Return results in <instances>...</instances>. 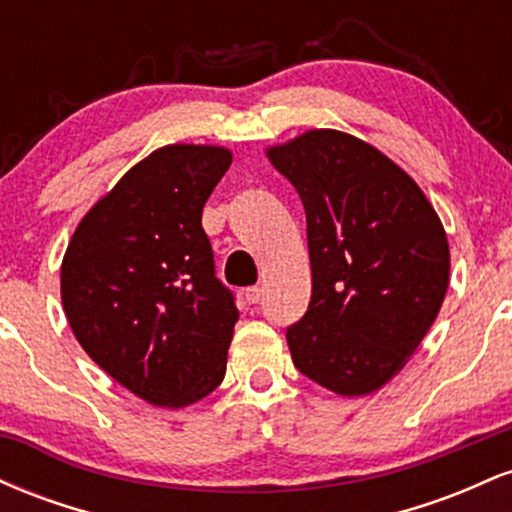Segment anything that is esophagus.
<instances>
[{
    "instance_id": "obj_1",
    "label": "esophagus",
    "mask_w": 512,
    "mask_h": 512,
    "mask_svg": "<svg viewBox=\"0 0 512 512\" xmlns=\"http://www.w3.org/2000/svg\"><path fill=\"white\" fill-rule=\"evenodd\" d=\"M245 301L248 303H260L262 301V289L260 286H250V289H245Z\"/></svg>"
}]
</instances>
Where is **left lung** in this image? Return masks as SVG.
I'll list each match as a JSON object with an SVG mask.
<instances>
[{"label":"left lung","instance_id":"left-lung-1","mask_svg":"<svg viewBox=\"0 0 512 512\" xmlns=\"http://www.w3.org/2000/svg\"><path fill=\"white\" fill-rule=\"evenodd\" d=\"M267 154L308 223L313 296L286 330L293 363L337 395H368L404 368L443 305V223L402 168L351 134L313 129Z\"/></svg>","mask_w":512,"mask_h":512}]
</instances>
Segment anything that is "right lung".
<instances>
[{"label": "right lung", "instance_id": "1", "mask_svg": "<svg viewBox=\"0 0 512 512\" xmlns=\"http://www.w3.org/2000/svg\"><path fill=\"white\" fill-rule=\"evenodd\" d=\"M228 166L219 146H163L88 211L64 255L74 337L156 407H187L226 375L238 308L216 276L202 209Z\"/></svg>", "mask_w": 512, "mask_h": 512}]
</instances>
